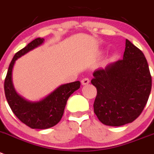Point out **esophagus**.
Listing matches in <instances>:
<instances>
[{
    "label": "esophagus",
    "mask_w": 154,
    "mask_h": 154,
    "mask_svg": "<svg viewBox=\"0 0 154 154\" xmlns=\"http://www.w3.org/2000/svg\"><path fill=\"white\" fill-rule=\"evenodd\" d=\"M81 82H82V85H88L89 82H90V80H89L88 78H85L82 80Z\"/></svg>",
    "instance_id": "esophagus-1"
}]
</instances>
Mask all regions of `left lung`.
Instances as JSON below:
<instances>
[{
	"instance_id": "8db88e82",
	"label": "left lung",
	"mask_w": 154,
	"mask_h": 154,
	"mask_svg": "<svg viewBox=\"0 0 154 154\" xmlns=\"http://www.w3.org/2000/svg\"><path fill=\"white\" fill-rule=\"evenodd\" d=\"M91 84L97 88L94 112L103 124L132 122L147 104L152 87L148 63L139 48L126 39L123 59L98 69Z\"/></svg>"
}]
</instances>
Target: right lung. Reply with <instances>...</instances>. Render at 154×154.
Here are the masks:
<instances>
[{"instance_id": "obj_1", "label": "right lung", "mask_w": 154, "mask_h": 154, "mask_svg": "<svg viewBox=\"0 0 154 154\" xmlns=\"http://www.w3.org/2000/svg\"><path fill=\"white\" fill-rule=\"evenodd\" d=\"M45 39L38 38L14 55L4 80V92L10 109L23 123L31 128L46 129L60 121L70 95L80 88V82L63 85L43 100L29 102L16 92L12 82V71L15 61L31 50L42 45Z\"/></svg>"}]
</instances>
